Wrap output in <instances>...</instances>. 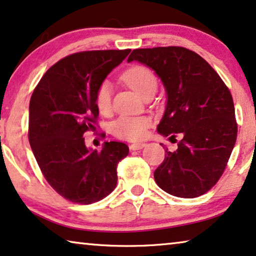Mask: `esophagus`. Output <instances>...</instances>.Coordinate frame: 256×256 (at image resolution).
I'll return each mask as SVG.
<instances>
[{"label": "esophagus", "instance_id": "esophagus-1", "mask_svg": "<svg viewBox=\"0 0 256 256\" xmlns=\"http://www.w3.org/2000/svg\"><path fill=\"white\" fill-rule=\"evenodd\" d=\"M144 146H146V144H144V142L132 144H130V150H142Z\"/></svg>", "mask_w": 256, "mask_h": 256}]
</instances>
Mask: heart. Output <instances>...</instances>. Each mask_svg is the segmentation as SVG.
Returning a JSON list of instances; mask_svg holds the SVG:
<instances>
[{
	"mask_svg": "<svg viewBox=\"0 0 256 256\" xmlns=\"http://www.w3.org/2000/svg\"><path fill=\"white\" fill-rule=\"evenodd\" d=\"M122 79L142 98L158 88V79L154 72L144 66L130 68L122 76ZM95 104L102 114H106L112 108V86L108 82H102L98 86L95 95ZM150 124V120L147 117L120 116L110 125V132L120 139L140 140L146 136Z\"/></svg>",
	"mask_w": 256,
	"mask_h": 256,
	"instance_id": "obj_1",
	"label": "heart"
}]
</instances>
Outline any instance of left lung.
I'll return each instance as SVG.
<instances>
[{
    "label": "left lung",
    "mask_w": 256,
    "mask_h": 256,
    "mask_svg": "<svg viewBox=\"0 0 256 256\" xmlns=\"http://www.w3.org/2000/svg\"><path fill=\"white\" fill-rule=\"evenodd\" d=\"M138 60L161 79L166 93L160 134L182 140L154 172L156 184L178 198L200 196L218 182L237 140L231 93L200 55L182 47L134 49Z\"/></svg>",
    "instance_id": "obj_1"
}]
</instances>
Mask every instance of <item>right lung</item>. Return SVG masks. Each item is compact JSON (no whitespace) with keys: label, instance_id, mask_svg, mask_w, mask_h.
<instances>
[{"label":"right lung","instance_id":"right-lung-1","mask_svg":"<svg viewBox=\"0 0 256 256\" xmlns=\"http://www.w3.org/2000/svg\"><path fill=\"white\" fill-rule=\"evenodd\" d=\"M131 49L90 50L64 57L44 74L30 101L28 140L46 180L74 204L104 199L117 185V164L126 158L123 142L87 148L84 133L98 115L95 95L106 76Z\"/></svg>","mask_w":256,"mask_h":256}]
</instances>
